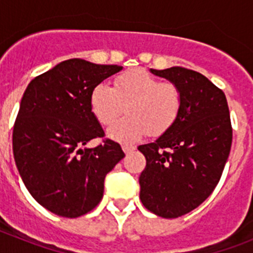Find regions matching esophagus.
<instances>
[{"label":"esophagus","mask_w":253,"mask_h":253,"mask_svg":"<svg viewBox=\"0 0 253 253\" xmlns=\"http://www.w3.org/2000/svg\"><path fill=\"white\" fill-rule=\"evenodd\" d=\"M123 151L125 152V153H129V152H131V151H134V149H135V147H133V146H129V144H123Z\"/></svg>","instance_id":"obj_1"}]
</instances>
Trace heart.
Listing matches in <instances>:
<instances>
[{
  "label": "heart",
  "instance_id": "heart-1",
  "mask_svg": "<svg viewBox=\"0 0 253 253\" xmlns=\"http://www.w3.org/2000/svg\"><path fill=\"white\" fill-rule=\"evenodd\" d=\"M91 110L100 124L116 120L109 135L122 143H133L149 135L157 137L176 124L184 109V93L173 82H163L146 69L135 68L114 80L113 87L99 84L90 96Z\"/></svg>",
  "mask_w": 253,
  "mask_h": 253
}]
</instances>
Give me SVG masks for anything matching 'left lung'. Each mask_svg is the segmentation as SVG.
I'll list each match as a JSON object with an SVG mask.
<instances>
[{"instance_id":"left-lung-1","label":"left lung","mask_w":253,"mask_h":253,"mask_svg":"<svg viewBox=\"0 0 253 253\" xmlns=\"http://www.w3.org/2000/svg\"><path fill=\"white\" fill-rule=\"evenodd\" d=\"M151 72L180 87L184 109L169 130L138 147L147 161L139 198L156 215L177 218L205 202L218 185L231 152V115L224 92L202 73L182 67Z\"/></svg>"}]
</instances>
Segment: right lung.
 <instances>
[{
	"mask_svg": "<svg viewBox=\"0 0 253 253\" xmlns=\"http://www.w3.org/2000/svg\"><path fill=\"white\" fill-rule=\"evenodd\" d=\"M116 64L64 60L26 87L13 124L12 151L26 189L42 207L64 218L88 213L101 202L105 176L124 152L104 138L93 115V87L122 71Z\"/></svg>",
	"mask_w": 253,
	"mask_h": 253,
	"instance_id": "obj_1",
	"label": "right lung"
}]
</instances>
